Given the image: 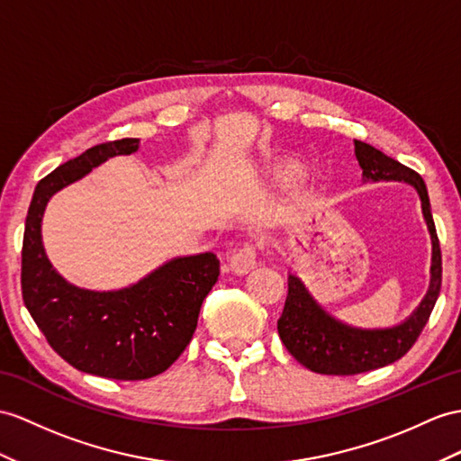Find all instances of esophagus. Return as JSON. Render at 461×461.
<instances>
[{
	"instance_id": "esophagus-1",
	"label": "esophagus",
	"mask_w": 461,
	"mask_h": 461,
	"mask_svg": "<svg viewBox=\"0 0 461 461\" xmlns=\"http://www.w3.org/2000/svg\"><path fill=\"white\" fill-rule=\"evenodd\" d=\"M256 258H258V249H256V246L254 244H244L242 249H239L237 252L230 256L229 266H230V269H232L234 274L244 276V274H249L250 269H254Z\"/></svg>"
}]
</instances>
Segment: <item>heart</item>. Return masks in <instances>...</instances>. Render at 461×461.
I'll return each mask as SVG.
<instances>
[{"label":"heart","instance_id":"obj_1","mask_svg":"<svg viewBox=\"0 0 461 461\" xmlns=\"http://www.w3.org/2000/svg\"><path fill=\"white\" fill-rule=\"evenodd\" d=\"M303 176H305V170L297 164H285L276 170V182L279 185H294L301 182Z\"/></svg>","mask_w":461,"mask_h":461}]
</instances>
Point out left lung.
<instances>
[{
	"label": "left lung",
	"mask_w": 461,
	"mask_h": 461,
	"mask_svg": "<svg viewBox=\"0 0 461 461\" xmlns=\"http://www.w3.org/2000/svg\"><path fill=\"white\" fill-rule=\"evenodd\" d=\"M354 146L366 182L395 179V182L414 185L419 192L432 239V277L429 294L405 322L385 330H362L348 327L327 315L309 295L301 279L289 276L285 307L277 321L279 339L299 364L322 375H356L397 362L417 342L424 324L430 319L442 287L440 240H438L430 199L422 177L411 167L374 149L372 144L354 140Z\"/></svg>",
	"instance_id": "left-lung-1"
}]
</instances>
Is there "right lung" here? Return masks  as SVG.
<instances>
[{
    "label": "right lung",
    "mask_w": 461,
    "mask_h": 461,
    "mask_svg": "<svg viewBox=\"0 0 461 461\" xmlns=\"http://www.w3.org/2000/svg\"><path fill=\"white\" fill-rule=\"evenodd\" d=\"M139 139L101 142L42 177L29 205L21 294L52 350L80 372L139 381L166 372L192 342L201 303L219 277L212 252L176 258L119 291L74 287L56 274L41 240L49 199L111 156L131 154Z\"/></svg>",
    "instance_id": "1"
}]
</instances>
